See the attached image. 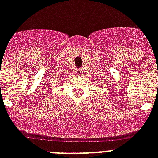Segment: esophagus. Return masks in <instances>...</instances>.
<instances>
[{"label":"esophagus","instance_id":"obj_1","mask_svg":"<svg viewBox=\"0 0 158 158\" xmlns=\"http://www.w3.org/2000/svg\"><path fill=\"white\" fill-rule=\"evenodd\" d=\"M75 73H76L77 75L81 76L82 74H83V70H82V69H77L76 70H75Z\"/></svg>","mask_w":158,"mask_h":158}]
</instances>
